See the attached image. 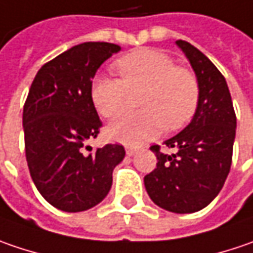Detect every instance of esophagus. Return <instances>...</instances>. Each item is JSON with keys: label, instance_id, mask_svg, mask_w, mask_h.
Here are the masks:
<instances>
[{"label": "esophagus", "instance_id": "obj_1", "mask_svg": "<svg viewBox=\"0 0 253 253\" xmlns=\"http://www.w3.org/2000/svg\"><path fill=\"white\" fill-rule=\"evenodd\" d=\"M125 151H126V155H128V157H132V155L136 154L138 148H136V146H126V148H125Z\"/></svg>", "mask_w": 253, "mask_h": 253}]
</instances>
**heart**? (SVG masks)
Returning a JSON list of instances; mask_svg holds the SVG:
<instances>
[{
    "label": "heart",
    "instance_id": "b5f03b06",
    "mask_svg": "<svg viewBox=\"0 0 253 253\" xmlns=\"http://www.w3.org/2000/svg\"><path fill=\"white\" fill-rule=\"evenodd\" d=\"M120 78L96 75L91 84V101L105 118H115L126 107L131 92H144L138 105L142 111L121 117L107 128L108 136L125 145H139L167 129L175 131L194 118L201 98V85L194 71L175 65L165 52L136 49L115 62Z\"/></svg>",
    "mask_w": 253,
    "mask_h": 253
}]
</instances>
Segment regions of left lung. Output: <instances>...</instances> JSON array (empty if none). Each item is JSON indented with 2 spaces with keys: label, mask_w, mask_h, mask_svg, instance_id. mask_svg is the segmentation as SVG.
<instances>
[{
  "label": "left lung",
  "mask_w": 253,
  "mask_h": 253,
  "mask_svg": "<svg viewBox=\"0 0 253 253\" xmlns=\"http://www.w3.org/2000/svg\"><path fill=\"white\" fill-rule=\"evenodd\" d=\"M195 71L201 98L191 124L164 144L175 154L157 155V168L145 175L146 192L162 209L175 213L201 211L219 194L231 169L236 115L229 88L219 70L198 48L176 41Z\"/></svg>",
  "instance_id": "left-lung-1"
}]
</instances>
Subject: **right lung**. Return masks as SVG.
Returning a JSON list of instances; mask_svg holds the SVG:
<instances>
[{
	"instance_id": "1",
	"label": "right lung",
	"mask_w": 253,
	"mask_h": 253,
	"mask_svg": "<svg viewBox=\"0 0 253 253\" xmlns=\"http://www.w3.org/2000/svg\"><path fill=\"white\" fill-rule=\"evenodd\" d=\"M120 51L111 42L75 45L44 64L31 84L22 112L25 157L38 192L61 211L98 205L125 157L120 144L85 146L102 126L91 101L92 78Z\"/></svg>"
}]
</instances>
